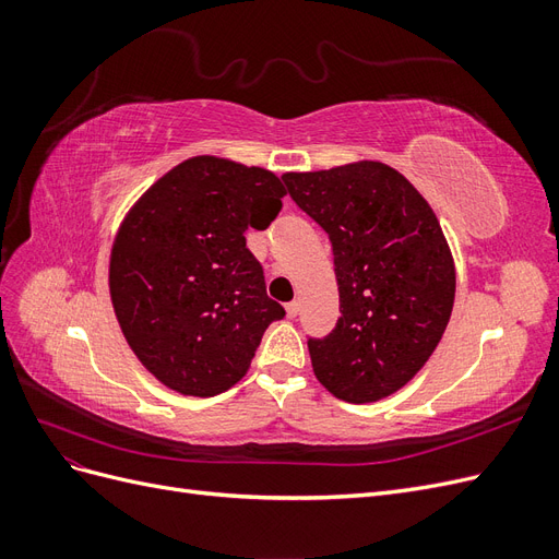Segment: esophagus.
<instances>
[{
    "label": "esophagus",
    "mask_w": 559,
    "mask_h": 559,
    "mask_svg": "<svg viewBox=\"0 0 559 559\" xmlns=\"http://www.w3.org/2000/svg\"><path fill=\"white\" fill-rule=\"evenodd\" d=\"M298 312H300V302L298 300L286 302V317L294 319V317H298Z\"/></svg>",
    "instance_id": "34e87169"
}]
</instances>
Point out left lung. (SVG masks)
I'll return each instance as SVG.
<instances>
[{
	"label": "left lung",
	"instance_id": "8db88e82",
	"mask_svg": "<svg viewBox=\"0 0 559 559\" xmlns=\"http://www.w3.org/2000/svg\"><path fill=\"white\" fill-rule=\"evenodd\" d=\"M282 179L333 247L341 317L326 337L308 341L317 380L347 403L399 392L429 361L452 314L454 261L433 210L378 160Z\"/></svg>",
	"mask_w": 559,
	"mask_h": 559
}]
</instances>
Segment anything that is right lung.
<instances>
[{"label":"right lung","mask_w":559,"mask_h":559,"mask_svg":"<svg viewBox=\"0 0 559 559\" xmlns=\"http://www.w3.org/2000/svg\"><path fill=\"white\" fill-rule=\"evenodd\" d=\"M263 167L195 156L134 202L111 247L109 294L130 349L165 386L216 396L240 382L284 308L245 233L282 210Z\"/></svg>","instance_id":"1"}]
</instances>
